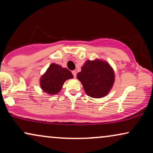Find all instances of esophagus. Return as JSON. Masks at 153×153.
Instances as JSON below:
<instances>
[{"instance_id": "1", "label": "esophagus", "mask_w": 153, "mask_h": 153, "mask_svg": "<svg viewBox=\"0 0 153 153\" xmlns=\"http://www.w3.org/2000/svg\"><path fill=\"white\" fill-rule=\"evenodd\" d=\"M72 74H73V76H74V77H76V72L75 70H73L72 72Z\"/></svg>"}]
</instances>
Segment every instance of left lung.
Listing matches in <instances>:
<instances>
[{"mask_svg":"<svg viewBox=\"0 0 153 153\" xmlns=\"http://www.w3.org/2000/svg\"><path fill=\"white\" fill-rule=\"evenodd\" d=\"M85 93L93 98H102L109 93L115 81V72L106 60H87L76 75Z\"/></svg>","mask_w":153,"mask_h":153,"instance_id":"left-lung-1","label":"left lung"}]
</instances>
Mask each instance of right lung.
Segmentation results:
<instances>
[{
    "label": "right lung",
    "mask_w": 153,
    "mask_h": 153,
    "mask_svg": "<svg viewBox=\"0 0 153 153\" xmlns=\"http://www.w3.org/2000/svg\"><path fill=\"white\" fill-rule=\"evenodd\" d=\"M73 78L74 76L68 69L53 62L41 76L39 85L45 93L53 95L61 91L65 81Z\"/></svg>",
    "instance_id": "obj_1"
}]
</instances>
